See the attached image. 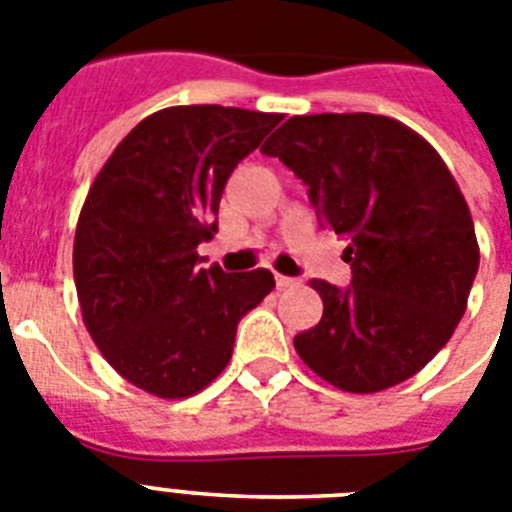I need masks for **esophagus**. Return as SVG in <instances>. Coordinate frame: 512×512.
Returning a JSON list of instances; mask_svg holds the SVG:
<instances>
[{"instance_id":"34e87169","label":"esophagus","mask_w":512,"mask_h":512,"mask_svg":"<svg viewBox=\"0 0 512 512\" xmlns=\"http://www.w3.org/2000/svg\"><path fill=\"white\" fill-rule=\"evenodd\" d=\"M296 278H289V276H281V273H276V286L278 289H289V286H296Z\"/></svg>"}]
</instances>
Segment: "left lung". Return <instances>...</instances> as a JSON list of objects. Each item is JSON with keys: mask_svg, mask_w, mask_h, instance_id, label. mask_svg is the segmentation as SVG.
Here are the masks:
<instances>
[{"mask_svg": "<svg viewBox=\"0 0 512 512\" xmlns=\"http://www.w3.org/2000/svg\"><path fill=\"white\" fill-rule=\"evenodd\" d=\"M260 150L307 184L317 221L349 239L351 286L309 281L322 317L294 338L296 354L346 393L409 380L450 341L479 270L474 221L440 153L364 111L291 117Z\"/></svg>", "mask_w": 512, "mask_h": 512, "instance_id": "8db88e82", "label": "left lung"}]
</instances>
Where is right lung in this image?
I'll list each match as a JSON object with an SVG mask.
<instances>
[{
  "instance_id": "obj_1",
  "label": "right lung",
  "mask_w": 512,
  "mask_h": 512,
  "mask_svg": "<svg viewBox=\"0 0 512 512\" xmlns=\"http://www.w3.org/2000/svg\"><path fill=\"white\" fill-rule=\"evenodd\" d=\"M281 114L171 106L145 117L98 171L77 218L75 286L106 362L145 393L187 398L221 375L236 325L273 291L265 268H203L236 163Z\"/></svg>"
}]
</instances>
